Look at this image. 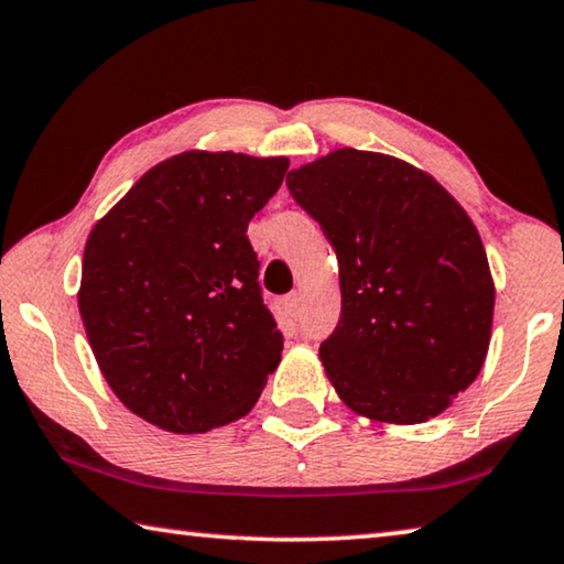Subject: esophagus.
I'll list each match as a JSON object with an SVG mask.
<instances>
[{"mask_svg":"<svg viewBox=\"0 0 564 564\" xmlns=\"http://www.w3.org/2000/svg\"><path fill=\"white\" fill-rule=\"evenodd\" d=\"M283 306H285V311H289V316H301V293L299 291H293V293H289V296L283 299Z\"/></svg>","mask_w":564,"mask_h":564,"instance_id":"esophagus-1","label":"esophagus"}]
</instances>
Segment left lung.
<instances>
[{"label":"left lung","mask_w":564,"mask_h":564,"mask_svg":"<svg viewBox=\"0 0 564 564\" xmlns=\"http://www.w3.org/2000/svg\"><path fill=\"white\" fill-rule=\"evenodd\" d=\"M285 185L334 246L341 316L318 354L348 409L422 424L485 364L495 283L462 205L414 165L341 148Z\"/></svg>","instance_id":"8db88e82"}]
</instances>
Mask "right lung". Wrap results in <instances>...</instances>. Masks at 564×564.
Masks as SVG:
<instances>
[{
    "mask_svg": "<svg viewBox=\"0 0 564 564\" xmlns=\"http://www.w3.org/2000/svg\"><path fill=\"white\" fill-rule=\"evenodd\" d=\"M289 160L181 153L150 167L87 238L79 316L124 406L173 434L246 416L283 351L250 218Z\"/></svg>",
    "mask_w": 564,
    "mask_h": 564,
    "instance_id": "right-lung-1",
    "label": "right lung"
}]
</instances>
